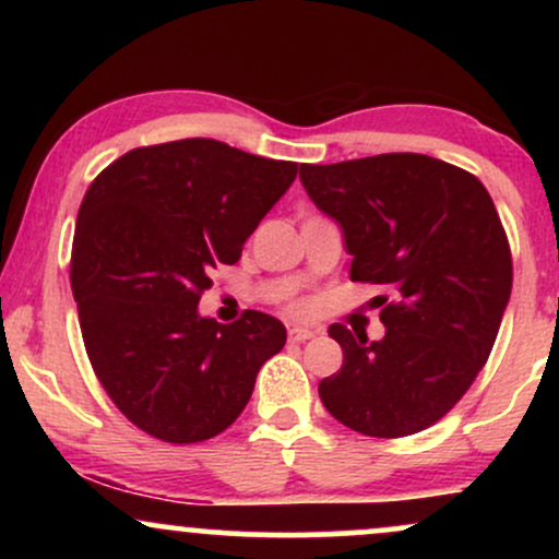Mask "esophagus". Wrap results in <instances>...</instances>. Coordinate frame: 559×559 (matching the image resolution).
Segmentation results:
<instances>
[{
  "mask_svg": "<svg viewBox=\"0 0 559 559\" xmlns=\"http://www.w3.org/2000/svg\"><path fill=\"white\" fill-rule=\"evenodd\" d=\"M316 336L318 331L305 329V325H292V329H288V338H292V342H307V338H316Z\"/></svg>",
  "mask_w": 559,
  "mask_h": 559,
  "instance_id": "1",
  "label": "esophagus"
}]
</instances>
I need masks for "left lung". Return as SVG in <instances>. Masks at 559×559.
<instances>
[{
	"mask_svg": "<svg viewBox=\"0 0 559 559\" xmlns=\"http://www.w3.org/2000/svg\"><path fill=\"white\" fill-rule=\"evenodd\" d=\"M301 186L342 228L349 278L378 284L386 336L333 323L338 373L318 386L325 409L378 439L444 418L491 355L510 301L512 258L489 191L463 168L413 152L301 165Z\"/></svg>",
	"mask_w": 559,
	"mask_h": 559,
	"instance_id": "1",
	"label": "left lung"
}]
</instances>
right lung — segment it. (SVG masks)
<instances>
[{"mask_svg": "<svg viewBox=\"0 0 559 559\" xmlns=\"http://www.w3.org/2000/svg\"><path fill=\"white\" fill-rule=\"evenodd\" d=\"M294 178L297 163L181 139L126 152L88 186L70 286L94 373L141 431L170 444L213 439L284 349L273 316L247 310L221 325L197 305Z\"/></svg>", "mask_w": 559, "mask_h": 559, "instance_id": "1", "label": "right lung"}]
</instances>
